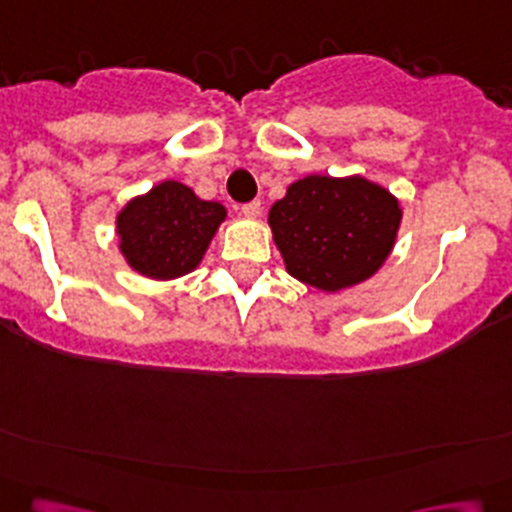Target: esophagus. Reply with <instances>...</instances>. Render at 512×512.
Listing matches in <instances>:
<instances>
[{
	"label": "esophagus",
	"instance_id": "obj_1",
	"mask_svg": "<svg viewBox=\"0 0 512 512\" xmlns=\"http://www.w3.org/2000/svg\"><path fill=\"white\" fill-rule=\"evenodd\" d=\"M260 212H262L260 200H252V202H247V205H242V215L250 217V220H257V217H260Z\"/></svg>",
	"mask_w": 512,
	"mask_h": 512
}]
</instances>
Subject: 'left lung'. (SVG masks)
I'll list each match as a JSON object with an SVG mask.
<instances>
[{"instance_id": "8db88e82", "label": "left lung", "mask_w": 512, "mask_h": 512, "mask_svg": "<svg viewBox=\"0 0 512 512\" xmlns=\"http://www.w3.org/2000/svg\"><path fill=\"white\" fill-rule=\"evenodd\" d=\"M400 222L398 197L362 175L302 177L267 215L285 270L327 295L370 280L393 252Z\"/></svg>"}]
</instances>
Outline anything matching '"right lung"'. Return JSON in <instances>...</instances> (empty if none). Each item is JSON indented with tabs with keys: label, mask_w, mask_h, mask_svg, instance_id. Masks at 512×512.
<instances>
[{
	"label": "right lung",
	"mask_w": 512,
	"mask_h": 512,
	"mask_svg": "<svg viewBox=\"0 0 512 512\" xmlns=\"http://www.w3.org/2000/svg\"><path fill=\"white\" fill-rule=\"evenodd\" d=\"M225 220V205L202 200L182 182L165 180L124 202L114 232L119 252L132 270L150 280L170 282L200 267Z\"/></svg>",
	"instance_id": "obj_1"
}]
</instances>
